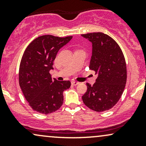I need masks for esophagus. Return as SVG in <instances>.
<instances>
[{
    "instance_id": "34e87169",
    "label": "esophagus",
    "mask_w": 146,
    "mask_h": 146,
    "mask_svg": "<svg viewBox=\"0 0 146 146\" xmlns=\"http://www.w3.org/2000/svg\"><path fill=\"white\" fill-rule=\"evenodd\" d=\"M80 84V82H76V81H72L71 82V84L73 85V86H76V85H78Z\"/></svg>"
}]
</instances>
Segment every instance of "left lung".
<instances>
[{
	"label": "left lung",
	"mask_w": 146,
	"mask_h": 146,
	"mask_svg": "<svg viewBox=\"0 0 146 146\" xmlns=\"http://www.w3.org/2000/svg\"><path fill=\"white\" fill-rule=\"evenodd\" d=\"M93 44L89 68L98 75L93 86L86 83L84 104L96 112L110 110L118 102L127 80L126 63L119 44L102 32L82 35Z\"/></svg>",
	"instance_id": "1"
}]
</instances>
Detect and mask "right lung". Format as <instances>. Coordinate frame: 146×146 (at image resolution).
I'll return each mask as SVG.
<instances>
[{"label":"right lung","mask_w":146,"mask_h":146,"mask_svg":"<svg viewBox=\"0 0 146 146\" xmlns=\"http://www.w3.org/2000/svg\"><path fill=\"white\" fill-rule=\"evenodd\" d=\"M44 35L36 38L25 50L20 64L19 85L25 99L33 110L47 114L58 110L63 104L64 90L70 81L52 79L49 71L58 51L71 40Z\"/></svg>","instance_id":"1"}]
</instances>
